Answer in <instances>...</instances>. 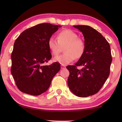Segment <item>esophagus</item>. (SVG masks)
Segmentation results:
<instances>
[{
	"label": "esophagus",
	"instance_id": "1",
	"mask_svg": "<svg viewBox=\"0 0 122 122\" xmlns=\"http://www.w3.org/2000/svg\"><path fill=\"white\" fill-rule=\"evenodd\" d=\"M65 65H61V69H64V68H65Z\"/></svg>",
	"mask_w": 122,
	"mask_h": 122
}]
</instances>
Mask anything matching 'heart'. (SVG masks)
I'll return each instance as SVG.
<instances>
[{
    "instance_id": "heart-1",
    "label": "heart",
    "mask_w": 122,
    "mask_h": 122,
    "mask_svg": "<svg viewBox=\"0 0 122 122\" xmlns=\"http://www.w3.org/2000/svg\"><path fill=\"white\" fill-rule=\"evenodd\" d=\"M78 37L77 34L70 29L60 31L57 35V40L54 37H50L47 41V46L53 56L58 55L61 51V47L65 46V53L54 57L53 61L65 65L74 61L75 58H81L85 51V43Z\"/></svg>"
}]
</instances>
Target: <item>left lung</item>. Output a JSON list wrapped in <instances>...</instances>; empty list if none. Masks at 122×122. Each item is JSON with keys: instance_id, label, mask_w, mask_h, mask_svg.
Instances as JSON below:
<instances>
[{"instance_id": "left-lung-1", "label": "left lung", "mask_w": 122, "mask_h": 122, "mask_svg": "<svg viewBox=\"0 0 122 122\" xmlns=\"http://www.w3.org/2000/svg\"><path fill=\"white\" fill-rule=\"evenodd\" d=\"M84 37L85 51L75 65H68V84L76 96L86 97L96 94L107 80L110 73L112 56L110 46L97 30L89 26L76 25ZM82 66L81 70L77 66Z\"/></svg>"}]
</instances>
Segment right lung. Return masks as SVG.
Masks as SVG:
<instances>
[{
	"label": "right lung",
	"mask_w": 122,
	"mask_h": 122,
	"mask_svg": "<svg viewBox=\"0 0 122 122\" xmlns=\"http://www.w3.org/2000/svg\"><path fill=\"white\" fill-rule=\"evenodd\" d=\"M61 26L44 23L23 31L15 40L11 56V72L21 92L38 96L49 88L60 64L43 65L51 58L47 41Z\"/></svg>",
	"instance_id": "right-lung-1"
}]
</instances>
